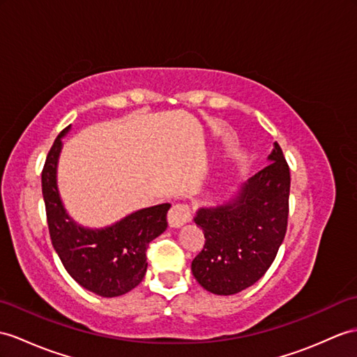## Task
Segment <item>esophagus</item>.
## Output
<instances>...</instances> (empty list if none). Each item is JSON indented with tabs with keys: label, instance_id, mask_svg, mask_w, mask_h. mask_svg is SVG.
<instances>
[{
	"label": "esophagus",
	"instance_id": "esophagus-1",
	"mask_svg": "<svg viewBox=\"0 0 357 357\" xmlns=\"http://www.w3.org/2000/svg\"><path fill=\"white\" fill-rule=\"evenodd\" d=\"M190 220V211L186 204H174L168 213V222L172 229H178Z\"/></svg>",
	"mask_w": 357,
	"mask_h": 357
}]
</instances>
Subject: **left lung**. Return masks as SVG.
Returning <instances> with one entry per match:
<instances>
[{
	"instance_id": "8db88e82",
	"label": "left lung",
	"mask_w": 357,
	"mask_h": 357,
	"mask_svg": "<svg viewBox=\"0 0 357 357\" xmlns=\"http://www.w3.org/2000/svg\"><path fill=\"white\" fill-rule=\"evenodd\" d=\"M268 165L221 204L198 207L194 222L206 244L190 269L208 292L233 295L262 279L284 239L291 176L280 145Z\"/></svg>"
}]
</instances>
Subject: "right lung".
Returning <instances> with one entry per match:
<instances>
[{
  "instance_id": "1",
  "label": "right lung",
  "mask_w": 357,
  "mask_h": 357,
  "mask_svg": "<svg viewBox=\"0 0 357 357\" xmlns=\"http://www.w3.org/2000/svg\"><path fill=\"white\" fill-rule=\"evenodd\" d=\"M68 126L57 136L42 171V194L53 247L68 274L100 297H119L142 282L146 273L149 244L167 230L171 204L139 208L107 227L78 224L66 212L57 185L59 158Z\"/></svg>"
}]
</instances>
